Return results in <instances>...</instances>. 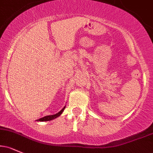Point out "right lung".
<instances>
[{"instance_id": "1", "label": "right lung", "mask_w": 153, "mask_h": 153, "mask_svg": "<svg viewBox=\"0 0 153 153\" xmlns=\"http://www.w3.org/2000/svg\"><path fill=\"white\" fill-rule=\"evenodd\" d=\"M65 108V106L64 108H63L60 111L58 112V113L55 114L46 116V117H42V118H41V119H37V120H36V121H39V122H47V121H51V120H52V119H56V118H57V117H59V115H60L62 113V111H64Z\"/></svg>"}]
</instances>
